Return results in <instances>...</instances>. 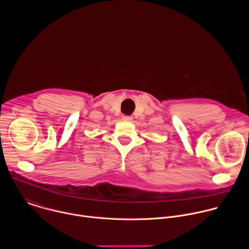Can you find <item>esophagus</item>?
Returning <instances> with one entry per match:
<instances>
[{
	"label": "esophagus",
	"instance_id": "1",
	"mask_svg": "<svg viewBox=\"0 0 249 249\" xmlns=\"http://www.w3.org/2000/svg\"><path fill=\"white\" fill-rule=\"evenodd\" d=\"M122 119H123L124 121H126V122H131V121L133 120V117H132V116H123Z\"/></svg>",
	"mask_w": 249,
	"mask_h": 249
}]
</instances>
